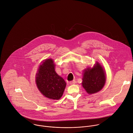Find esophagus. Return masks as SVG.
Wrapping results in <instances>:
<instances>
[{
    "mask_svg": "<svg viewBox=\"0 0 133 133\" xmlns=\"http://www.w3.org/2000/svg\"><path fill=\"white\" fill-rule=\"evenodd\" d=\"M69 83H70V85H74V84H75L76 83V81L74 80V81H71V82H70Z\"/></svg>",
    "mask_w": 133,
    "mask_h": 133,
    "instance_id": "34e87169",
    "label": "esophagus"
}]
</instances>
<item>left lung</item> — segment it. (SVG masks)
Returning a JSON list of instances; mask_svg holds the SVG:
<instances>
[{"instance_id":"left-lung-1","label":"left lung","mask_w":133,"mask_h":133,"mask_svg":"<svg viewBox=\"0 0 133 133\" xmlns=\"http://www.w3.org/2000/svg\"><path fill=\"white\" fill-rule=\"evenodd\" d=\"M105 79V72L102 66L97 63L94 68H88L84 70L82 84L87 92L92 94L102 89Z\"/></svg>"}]
</instances>
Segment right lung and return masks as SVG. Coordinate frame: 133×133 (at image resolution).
<instances>
[{
	"label": "right lung",
	"instance_id": "right-lung-1",
	"mask_svg": "<svg viewBox=\"0 0 133 133\" xmlns=\"http://www.w3.org/2000/svg\"><path fill=\"white\" fill-rule=\"evenodd\" d=\"M53 61L47 59L39 66L36 83L41 92L46 97L58 100L62 96L66 83L55 71Z\"/></svg>",
	"mask_w": 133,
	"mask_h": 133
}]
</instances>
